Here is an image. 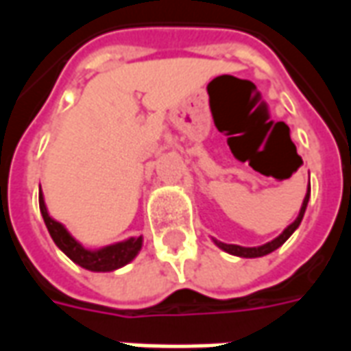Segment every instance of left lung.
Listing matches in <instances>:
<instances>
[{
    "mask_svg": "<svg viewBox=\"0 0 351 351\" xmlns=\"http://www.w3.org/2000/svg\"><path fill=\"white\" fill-rule=\"evenodd\" d=\"M308 199H310V184H308V191H306V195H304V201H302V206H301V213L299 216L295 218L293 223H289L282 233H280L274 241L271 243L263 244V246H254V248H244V246H239V244H226V243H220V241H216L214 239V243L218 248H221L223 252H228V254H233V256H239V258H261V256H267V254H271L274 252L276 248H280L282 244L286 243L287 239L291 237L295 229L299 228V223H301L302 216H304V210H306V205H308Z\"/></svg>",
    "mask_w": 351,
    "mask_h": 351,
    "instance_id": "8db88e82",
    "label": "left lung"
}]
</instances>
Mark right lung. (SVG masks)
Masks as SVG:
<instances>
[{"label": "right lung", "instance_id": "right-lung-1", "mask_svg": "<svg viewBox=\"0 0 351 351\" xmlns=\"http://www.w3.org/2000/svg\"><path fill=\"white\" fill-rule=\"evenodd\" d=\"M39 208H41L43 220L47 223V229H49L52 241L56 243V246L60 250L64 252L67 258L75 261L80 267H84L88 271L95 272H107L114 271V269H120L123 265H128L131 259L135 258L143 246V237H131L123 243L110 244V246H105L101 250H86L79 241H75L69 231L60 223V221L52 220L49 216V210L45 206V199H43V191H39Z\"/></svg>", "mask_w": 351, "mask_h": 351}]
</instances>
